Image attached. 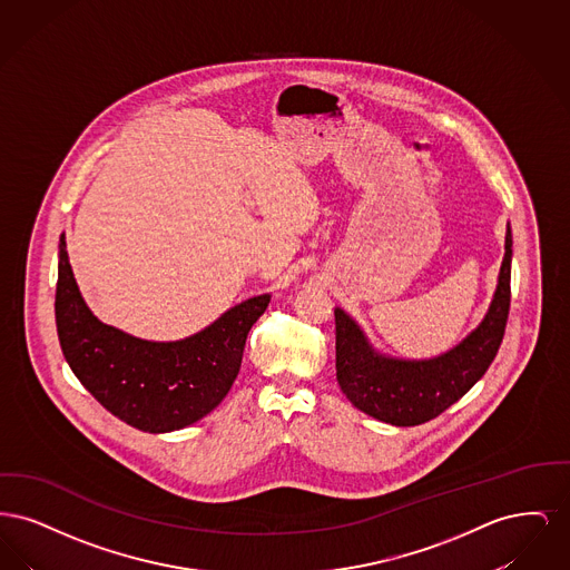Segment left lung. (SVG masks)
I'll list each match as a JSON object with an SVG mask.
<instances>
[{"mask_svg": "<svg viewBox=\"0 0 570 570\" xmlns=\"http://www.w3.org/2000/svg\"><path fill=\"white\" fill-rule=\"evenodd\" d=\"M513 235L507 224L504 258L485 318L451 351L432 358L380 353L351 314L335 307V370L354 407L382 423L412 428L442 414L483 374L504 337L511 305Z\"/></svg>", "mask_w": 570, "mask_h": 570, "instance_id": "1", "label": "left lung"}]
</instances>
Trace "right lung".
<instances>
[{
	"label": "right lung",
	"instance_id": "right-lung-1",
	"mask_svg": "<svg viewBox=\"0 0 570 570\" xmlns=\"http://www.w3.org/2000/svg\"><path fill=\"white\" fill-rule=\"evenodd\" d=\"M269 301V293L245 298L184 340H140L94 316L70 267L66 235L59 237L55 323L61 353L82 386L140 432L184 430L228 395L247 333Z\"/></svg>",
	"mask_w": 570,
	"mask_h": 570
}]
</instances>
